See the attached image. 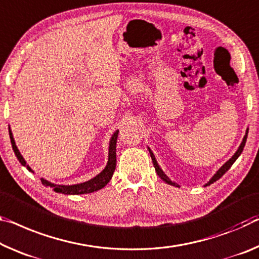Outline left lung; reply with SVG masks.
<instances>
[{
  "label": "left lung",
  "instance_id": "1",
  "mask_svg": "<svg viewBox=\"0 0 259 259\" xmlns=\"http://www.w3.org/2000/svg\"><path fill=\"white\" fill-rule=\"evenodd\" d=\"M248 131H249V129L247 128V131H245V135H244V137H243V141H242V143H241L240 146H239V149H237V151L235 152V153H234L233 157H232L231 159H229L228 161H226V162L224 163V165L221 166L218 170H217V173L212 176V178L210 179V181L204 184V187H207V186H210V184L214 183L215 181H218V180L221 178V176H223V175L226 173V171H227V170L229 169V168L232 167L233 163L236 161V159L240 157L241 153H242V151H243V149H244L245 142H247V137H248ZM147 150H149V152H150L151 158H152V161H153V166H154V168H155V171H157V174L159 175V178L161 179L162 181H165L167 184H170V186H174V187H180L178 183H175V182L171 181V180H170L169 178H168V176L165 174V171H163V170L161 169V167L159 166L157 159H155V157H154L153 152L151 151V149H150L149 146H147Z\"/></svg>",
  "mask_w": 259,
  "mask_h": 259
}]
</instances>
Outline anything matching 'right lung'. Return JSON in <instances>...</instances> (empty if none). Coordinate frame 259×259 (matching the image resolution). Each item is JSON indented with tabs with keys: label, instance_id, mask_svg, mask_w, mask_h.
<instances>
[{
	"label": "right lung",
	"instance_id": "add662e5",
	"mask_svg": "<svg viewBox=\"0 0 259 259\" xmlns=\"http://www.w3.org/2000/svg\"><path fill=\"white\" fill-rule=\"evenodd\" d=\"M117 134L118 130L115 131L112 135V137L109 139V147H108V161L107 165L102 169L99 174L94 176L89 181H85L83 183H77V184H56L49 182L48 180H45L41 178V182L44 186L52 188L53 190L56 192H61L64 195H84V194H91V192L98 191L104 187L107 186V183L110 181L112 176L114 174L115 167H116V141H117ZM9 135H10V141L12 145V150H14L16 157L19 160V162L22 163L24 167H26L28 171L34 173V170L27 165L25 159L23 158V155L20 154L17 145H16L14 136H12L11 129L9 126Z\"/></svg>",
	"mask_w": 259,
	"mask_h": 259
}]
</instances>
